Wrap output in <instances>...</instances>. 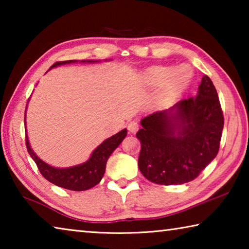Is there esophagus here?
<instances>
[{
    "label": "esophagus",
    "instance_id": "34e87169",
    "mask_svg": "<svg viewBox=\"0 0 249 249\" xmlns=\"http://www.w3.org/2000/svg\"><path fill=\"white\" fill-rule=\"evenodd\" d=\"M127 128L130 133H136L140 128V124H138L137 121H130L127 124Z\"/></svg>",
    "mask_w": 249,
    "mask_h": 249
}]
</instances>
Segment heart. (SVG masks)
I'll return each mask as SVG.
<instances>
[{"label": "heart", "instance_id": "1", "mask_svg": "<svg viewBox=\"0 0 249 249\" xmlns=\"http://www.w3.org/2000/svg\"><path fill=\"white\" fill-rule=\"evenodd\" d=\"M191 71L188 66H180L175 69L170 66H157L149 69L146 73V80L153 86H161L166 83L167 95H176L190 81Z\"/></svg>", "mask_w": 249, "mask_h": 249}]
</instances>
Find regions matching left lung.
Returning a JSON list of instances; mask_svg holds the SVG:
<instances>
[{"label": "left lung", "instance_id": "1", "mask_svg": "<svg viewBox=\"0 0 249 249\" xmlns=\"http://www.w3.org/2000/svg\"><path fill=\"white\" fill-rule=\"evenodd\" d=\"M141 124L136 137L142 176L157 184H182L195 180L216 157L224 116L215 87L204 75L196 98L155 112Z\"/></svg>", "mask_w": 249, "mask_h": 249}]
</instances>
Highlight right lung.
Segmentation results:
<instances>
[{"instance_id": "add662e5", "label": "right lung", "mask_w": 249, "mask_h": 249, "mask_svg": "<svg viewBox=\"0 0 249 249\" xmlns=\"http://www.w3.org/2000/svg\"><path fill=\"white\" fill-rule=\"evenodd\" d=\"M89 61V60H88ZM74 62V60H67V61H58L56 64L52 66L57 67L59 65L70 64ZM83 62H86L84 60ZM93 62V61H89ZM127 134V130L123 129L120 133L115 134L114 136L107 138L104 141L98 148H96L91 155V158L87 162L82 165L71 167V168H64V169H59V168H53L52 166L45 163L43 160H40L35 153L32 150L29 142L26 138V147L28 154L34 159V161L37 165V168L40 171L41 176L49 182L61 187L64 189L72 191H84L88 189L93 188L94 185L98 184L105 172V167H107V161L111 154L114 151L117 146H119Z\"/></svg>"}]
</instances>
